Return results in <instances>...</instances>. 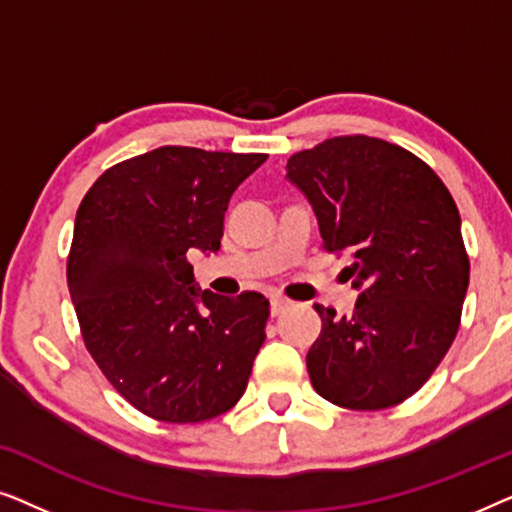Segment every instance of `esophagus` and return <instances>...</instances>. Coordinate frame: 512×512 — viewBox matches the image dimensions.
Segmentation results:
<instances>
[{"instance_id":"1","label":"esophagus","mask_w":512,"mask_h":512,"mask_svg":"<svg viewBox=\"0 0 512 512\" xmlns=\"http://www.w3.org/2000/svg\"><path fill=\"white\" fill-rule=\"evenodd\" d=\"M291 303L286 298H282V296H275L270 300V312H272V317H277V314H282L286 307H289Z\"/></svg>"}]
</instances>
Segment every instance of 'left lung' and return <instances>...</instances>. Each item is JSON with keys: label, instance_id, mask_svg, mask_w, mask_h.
I'll return each mask as SVG.
<instances>
[{"label": "left lung", "instance_id": "8db88e82", "mask_svg": "<svg viewBox=\"0 0 512 512\" xmlns=\"http://www.w3.org/2000/svg\"><path fill=\"white\" fill-rule=\"evenodd\" d=\"M328 251H347L354 312L317 305L307 352L319 396L340 408L403 403L429 380L459 328L468 289L461 216L429 165L375 137H335L286 163Z\"/></svg>", "mask_w": 512, "mask_h": 512}]
</instances>
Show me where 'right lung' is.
Segmentation results:
<instances>
[{
    "instance_id": "add662e5",
    "label": "right lung",
    "mask_w": 512,
    "mask_h": 512,
    "mask_svg": "<svg viewBox=\"0 0 512 512\" xmlns=\"http://www.w3.org/2000/svg\"><path fill=\"white\" fill-rule=\"evenodd\" d=\"M265 158L160 146L104 172L76 212L67 284L83 342L160 422L219 417L247 389L268 298L202 291L186 256L221 249L228 202Z\"/></svg>"
}]
</instances>
